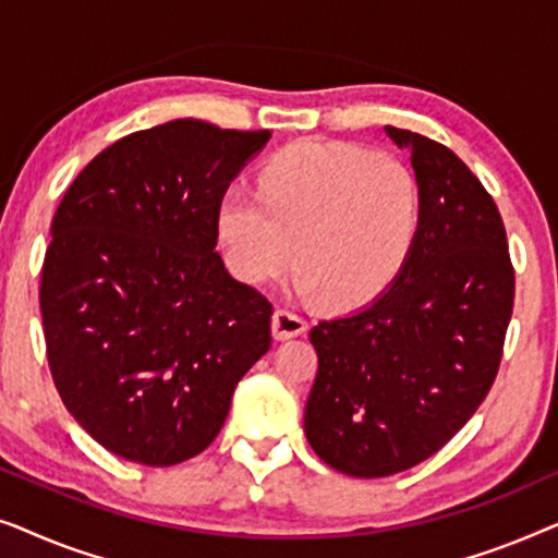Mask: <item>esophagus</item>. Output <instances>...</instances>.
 I'll list each match as a JSON object with an SVG mask.
<instances>
[{"instance_id":"34e87169","label":"esophagus","mask_w":558,"mask_h":558,"mask_svg":"<svg viewBox=\"0 0 558 558\" xmlns=\"http://www.w3.org/2000/svg\"><path fill=\"white\" fill-rule=\"evenodd\" d=\"M271 332L274 340H292L300 338L302 332H307V323L300 315L289 310H277L271 317Z\"/></svg>"}]
</instances>
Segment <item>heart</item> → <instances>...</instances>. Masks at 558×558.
<instances>
[{
	"label": "heart",
	"instance_id": "obj_1",
	"mask_svg": "<svg viewBox=\"0 0 558 558\" xmlns=\"http://www.w3.org/2000/svg\"><path fill=\"white\" fill-rule=\"evenodd\" d=\"M422 193L401 159L350 144L302 142L279 151L258 195L228 187L216 233L235 277L258 284L300 266L296 289L332 307L376 300L407 264Z\"/></svg>",
	"mask_w": 558,
	"mask_h": 558
}]
</instances>
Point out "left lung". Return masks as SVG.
<instances>
[{
  "mask_svg": "<svg viewBox=\"0 0 558 558\" xmlns=\"http://www.w3.org/2000/svg\"><path fill=\"white\" fill-rule=\"evenodd\" d=\"M422 223L407 264L365 307L323 319L304 407L317 457L353 477H388L439 452L490 391L513 315V266L493 197L445 144L407 129Z\"/></svg>",
  "mask_w": 558,
  "mask_h": 558,
  "instance_id": "obj_1",
  "label": "left lung"
}]
</instances>
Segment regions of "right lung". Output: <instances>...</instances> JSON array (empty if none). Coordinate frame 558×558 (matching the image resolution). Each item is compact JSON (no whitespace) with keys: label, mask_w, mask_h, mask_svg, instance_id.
<instances>
[{"label":"right lung","mask_w":558,"mask_h":558,"mask_svg":"<svg viewBox=\"0 0 558 558\" xmlns=\"http://www.w3.org/2000/svg\"><path fill=\"white\" fill-rule=\"evenodd\" d=\"M269 140L167 121L96 155L58 205L40 281L52 380L129 462L201 454L271 345V304L216 251L220 195Z\"/></svg>","instance_id":"right-lung-1"}]
</instances>
